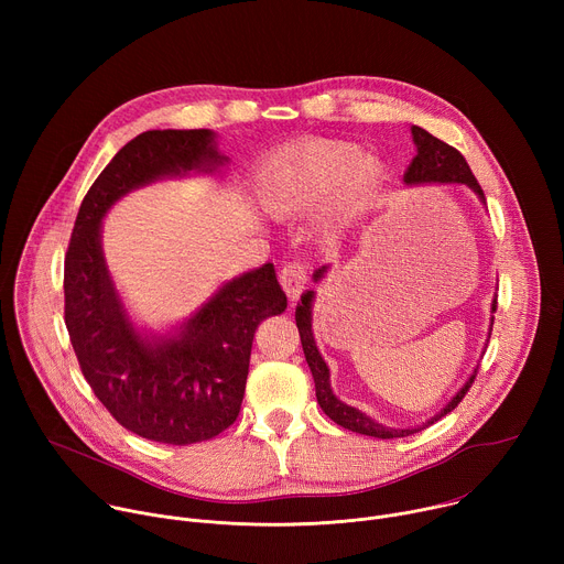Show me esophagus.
<instances>
[{
  "label": "esophagus",
  "instance_id": "1",
  "mask_svg": "<svg viewBox=\"0 0 564 564\" xmlns=\"http://www.w3.org/2000/svg\"><path fill=\"white\" fill-rule=\"evenodd\" d=\"M279 279H281V285L285 290L288 299L296 301L301 296V292L305 290V283H307V268L301 261H290V263L283 265Z\"/></svg>",
  "mask_w": 564,
  "mask_h": 564
}]
</instances>
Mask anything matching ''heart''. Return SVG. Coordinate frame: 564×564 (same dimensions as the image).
Listing matches in <instances>:
<instances>
[{"mask_svg":"<svg viewBox=\"0 0 564 564\" xmlns=\"http://www.w3.org/2000/svg\"><path fill=\"white\" fill-rule=\"evenodd\" d=\"M381 174L379 160L364 155L357 142L305 138L263 160L257 194L276 220L307 216L330 198L328 218L341 225L368 209Z\"/></svg>","mask_w":564,"mask_h":564,"instance_id":"heart-1","label":"heart"}]
</instances>
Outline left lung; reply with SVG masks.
I'll list each match as a JSON object with an SVG mask.
<instances>
[{
    "mask_svg": "<svg viewBox=\"0 0 564 564\" xmlns=\"http://www.w3.org/2000/svg\"><path fill=\"white\" fill-rule=\"evenodd\" d=\"M413 140L417 144V155L413 158L411 167L404 174V183L406 185H420V183H464L481 200L487 203L485 192H481V187H479L477 178L473 176V172H470L468 163L464 160V155L455 147L446 144L444 140H440L433 133L424 131L422 127H413ZM324 272H326V268L316 270L314 272V281H318L321 276H324ZM312 299H314V292H305L301 296V303L296 305V328H299V335H301V346H303L305 361H307L310 372L314 377L318 406L335 424H339V426H344V429H348L352 433H361V435H370V437H379V440L406 437V435H413V433L435 424L437 420L448 415L453 409H457V404L464 399L468 388L473 386L477 370L470 375V379L464 383V388L448 401V404L444 406V411L440 415H435L429 424L420 426V429H388V426H381V424L372 422L368 415H364L361 411L344 404L341 399H337L333 394L328 366H326L324 359H321V355L316 350V344H314V337H312ZM496 310H498V299L494 301V312Z\"/></svg>",
    "mask_w": 564,
    "mask_h": 564,
    "instance_id": "8db88e82",
    "label": "left lung"
}]
</instances>
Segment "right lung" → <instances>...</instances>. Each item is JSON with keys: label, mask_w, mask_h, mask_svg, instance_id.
<instances>
[{"label": "right lung", "mask_w": 564, "mask_h": 564, "mask_svg": "<svg viewBox=\"0 0 564 564\" xmlns=\"http://www.w3.org/2000/svg\"><path fill=\"white\" fill-rule=\"evenodd\" d=\"M209 129L144 131L129 140L79 205L64 259V324L79 370L127 431L163 444H196L229 429L243 404L259 324L288 307L272 263L225 283L174 339L135 333L109 279L100 220L153 178L214 170Z\"/></svg>", "instance_id": "obj_1"}]
</instances>
